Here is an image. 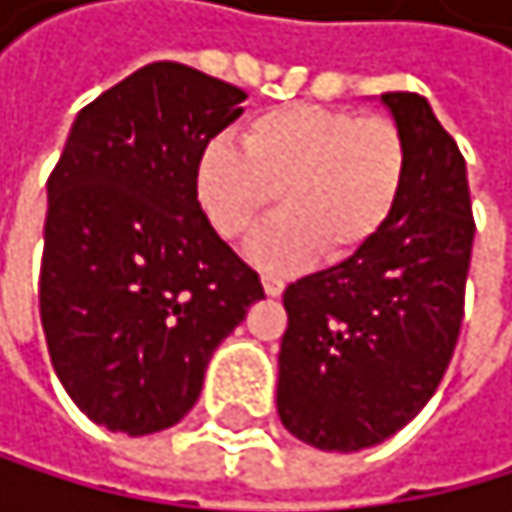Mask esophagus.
<instances>
[{
    "mask_svg": "<svg viewBox=\"0 0 512 512\" xmlns=\"http://www.w3.org/2000/svg\"><path fill=\"white\" fill-rule=\"evenodd\" d=\"M261 282H264V291L270 294V298H279V294L285 291V279H279V276H270V273H267Z\"/></svg>",
    "mask_w": 512,
    "mask_h": 512,
    "instance_id": "34e87169",
    "label": "esophagus"
}]
</instances>
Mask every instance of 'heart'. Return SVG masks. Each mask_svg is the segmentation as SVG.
Instances as JSON below:
<instances>
[{
	"label": "heart",
	"mask_w": 512,
	"mask_h": 512,
	"mask_svg": "<svg viewBox=\"0 0 512 512\" xmlns=\"http://www.w3.org/2000/svg\"><path fill=\"white\" fill-rule=\"evenodd\" d=\"M405 137L384 116L322 104L264 110L242 128V147L214 137L196 159V196L224 239H245L248 258L273 273L310 264L319 251L344 261L375 239L402 196Z\"/></svg>",
	"instance_id": "heart-1"
}]
</instances>
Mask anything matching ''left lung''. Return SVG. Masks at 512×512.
Returning a JSON list of instances; mask_svg holds the SVG:
<instances>
[{
  "label": "left lung",
  "mask_w": 512,
  "mask_h": 512,
  "mask_svg": "<svg viewBox=\"0 0 512 512\" xmlns=\"http://www.w3.org/2000/svg\"><path fill=\"white\" fill-rule=\"evenodd\" d=\"M408 171L387 227L353 258L291 282L276 408L322 451L399 433L436 393L455 353L473 251L467 162L427 97L387 91Z\"/></svg>",
  "instance_id": "1"
}]
</instances>
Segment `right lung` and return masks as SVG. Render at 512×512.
<instances>
[{"label": "right lung", "mask_w": 512, "mask_h": 512, "mask_svg": "<svg viewBox=\"0 0 512 512\" xmlns=\"http://www.w3.org/2000/svg\"><path fill=\"white\" fill-rule=\"evenodd\" d=\"M245 91L147 64L73 122L48 178L39 316L70 399L113 433L174 427L211 353L264 298L196 199V159Z\"/></svg>", "instance_id": "obj_1"}]
</instances>
